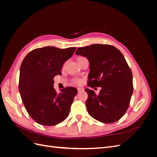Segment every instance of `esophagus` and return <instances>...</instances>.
Listing matches in <instances>:
<instances>
[{
  "instance_id": "1",
  "label": "esophagus",
  "mask_w": 157,
  "mask_h": 157,
  "mask_svg": "<svg viewBox=\"0 0 157 157\" xmlns=\"http://www.w3.org/2000/svg\"><path fill=\"white\" fill-rule=\"evenodd\" d=\"M77 90H78V92H80L84 91V89L82 88H78Z\"/></svg>"
}]
</instances>
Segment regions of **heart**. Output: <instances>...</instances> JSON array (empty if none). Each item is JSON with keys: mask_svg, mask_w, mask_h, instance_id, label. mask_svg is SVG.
Here are the masks:
<instances>
[{"mask_svg": "<svg viewBox=\"0 0 157 157\" xmlns=\"http://www.w3.org/2000/svg\"><path fill=\"white\" fill-rule=\"evenodd\" d=\"M82 58V57H79V58H78V59H80V58ZM73 82L75 83H76V84H80L82 83V80L81 79H79V78H75V79L73 80Z\"/></svg>", "mask_w": 157, "mask_h": 157, "instance_id": "b5f03b06", "label": "heart"}]
</instances>
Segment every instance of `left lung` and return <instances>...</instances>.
I'll return each mask as SVG.
<instances>
[{"mask_svg":"<svg viewBox=\"0 0 157 157\" xmlns=\"http://www.w3.org/2000/svg\"><path fill=\"white\" fill-rule=\"evenodd\" d=\"M75 54L89 61L88 86L101 87L99 95L85 89L89 115L103 123L118 121L129 107L133 93L132 73L124 56L115 46L99 44L80 47Z\"/></svg>","mask_w":157,"mask_h":157,"instance_id":"obj_1","label":"left lung"}]
</instances>
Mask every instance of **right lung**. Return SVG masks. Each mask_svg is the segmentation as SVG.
Here are the masks:
<instances>
[{"mask_svg": "<svg viewBox=\"0 0 157 157\" xmlns=\"http://www.w3.org/2000/svg\"><path fill=\"white\" fill-rule=\"evenodd\" d=\"M75 50L46 46L32 50L22 61L19 91L28 114L41 125L54 126L69 116L77 90L66 87L58 94L54 77L61 75L63 63Z\"/></svg>", "mask_w": 157, "mask_h": 157, "instance_id": "right-lung-1", "label": "right lung"}]
</instances>
